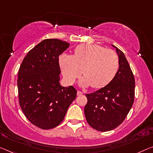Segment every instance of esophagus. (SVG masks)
<instances>
[{"label":"esophagus","mask_w":153,"mask_h":153,"mask_svg":"<svg viewBox=\"0 0 153 153\" xmlns=\"http://www.w3.org/2000/svg\"><path fill=\"white\" fill-rule=\"evenodd\" d=\"M82 94H83V93H82V92L79 91L77 92V96H81V95H82Z\"/></svg>","instance_id":"obj_1"}]
</instances>
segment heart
Here are the masks:
<instances>
[{
  "instance_id": "obj_1",
  "label": "heart",
  "mask_w": 153,
  "mask_h": 153,
  "mask_svg": "<svg viewBox=\"0 0 153 153\" xmlns=\"http://www.w3.org/2000/svg\"><path fill=\"white\" fill-rule=\"evenodd\" d=\"M59 65L65 80L73 84L80 76L79 85L100 88L108 84L117 74L119 59L114 51L99 45L82 44L76 47L74 55H62Z\"/></svg>"
}]
</instances>
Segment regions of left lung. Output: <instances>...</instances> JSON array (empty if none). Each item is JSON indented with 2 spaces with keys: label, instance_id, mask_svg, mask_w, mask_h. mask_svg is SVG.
Wrapping results in <instances>:
<instances>
[{
  "label": "left lung",
  "instance_id": "1",
  "mask_svg": "<svg viewBox=\"0 0 153 153\" xmlns=\"http://www.w3.org/2000/svg\"><path fill=\"white\" fill-rule=\"evenodd\" d=\"M119 68L115 77L103 88L86 94L84 114L88 125L99 131L119 126L131 108L135 97V78L125 54L116 46Z\"/></svg>",
  "mask_w": 153,
  "mask_h": 153
}]
</instances>
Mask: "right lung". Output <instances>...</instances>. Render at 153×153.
I'll return each mask as SVG.
<instances>
[{
    "instance_id": "1",
    "label": "right lung",
    "mask_w": 153,
    "mask_h": 153,
    "mask_svg": "<svg viewBox=\"0 0 153 153\" xmlns=\"http://www.w3.org/2000/svg\"><path fill=\"white\" fill-rule=\"evenodd\" d=\"M69 43L57 39L42 41L28 52L18 71L19 103L24 115L36 127L53 129L63 120L76 98L74 86L60 84L59 56Z\"/></svg>"
}]
</instances>
